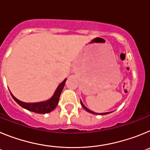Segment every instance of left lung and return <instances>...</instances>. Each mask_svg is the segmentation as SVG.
<instances>
[{"mask_svg":"<svg viewBox=\"0 0 150 150\" xmlns=\"http://www.w3.org/2000/svg\"><path fill=\"white\" fill-rule=\"evenodd\" d=\"M81 105L83 106V108H84V109L86 110V111H88V112H91V113H93V114H98V113H95V112H92V111H91V110H88V108H87V107H85V106H84V104H83V103H82V102H81ZM108 113H110V112H104V113H100V115H105V114H108Z\"/></svg>","mask_w":150,"mask_h":150,"instance_id":"8db88e82","label":"left lung"}]
</instances>
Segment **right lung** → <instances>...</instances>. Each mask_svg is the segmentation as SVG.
<instances>
[{
	"mask_svg": "<svg viewBox=\"0 0 150 150\" xmlns=\"http://www.w3.org/2000/svg\"><path fill=\"white\" fill-rule=\"evenodd\" d=\"M66 79L61 83L59 86V87L57 88L56 91H55V94L52 96L51 99L49 100H46L44 102H40V103H33V104H28V103H24V102L20 101L17 98H16L13 95H11L13 97V98L15 100L17 104H19L22 107L25 108V109L28 110L31 112H37V113H47L55 109L56 106L58 105L59 103V98H60L61 93H62V89H63L64 84H65Z\"/></svg>",
	"mask_w": 150,
	"mask_h": 150,
	"instance_id": "add662e5",
	"label": "right lung"
}]
</instances>
